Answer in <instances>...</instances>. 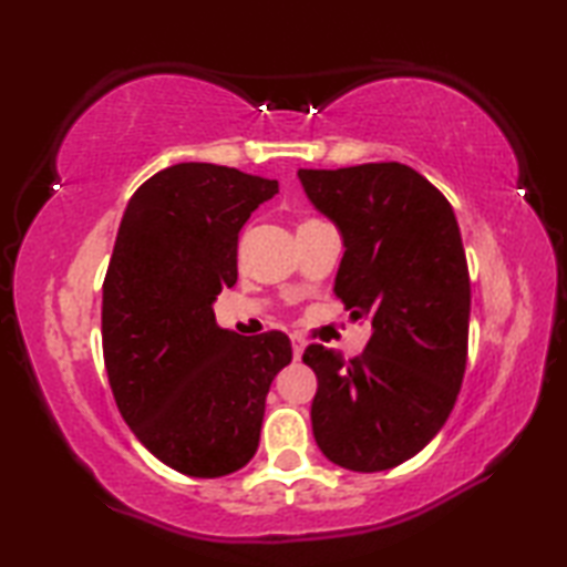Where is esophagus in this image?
<instances>
[{
    "instance_id": "esophagus-1",
    "label": "esophagus",
    "mask_w": 567,
    "mask_h": 567,
    "mask_svg": "<svg viewBox=\"0 0 567 567\" xmlns=\"http://www.w3.org/2000/svg\"><path fill=\"white\" fill-rule=\"evenodd\" d=\"M302 350H305V340L300 338V334H292V354H295V360L302 358Z\"/></svg>"
}]
</instances>
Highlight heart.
<instances>
[{
    "label": "heart",
    "mask_w": 567,
    "mask_h": 567,
    "mask_svg": "<svg viewBox=\"0 0 567 567\" xmlns=\"http://www.w3.org/2000/svg\"><path fill=\"white\" fill-rule=\"evenodd\" d=\"M305 223H310V219H305Z\"/></svg>",
    "instance_id": "obj_1"
}]
</instances>
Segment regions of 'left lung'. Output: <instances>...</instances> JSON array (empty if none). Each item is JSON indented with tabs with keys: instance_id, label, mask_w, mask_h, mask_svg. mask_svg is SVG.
<instances>
[{
	"instance_id": "1",
	"label": "left lung",
	"mask_w": 567,
	"mask_h": 567,
	"mask_svg": "<svg viewBox=\"0 0 567 567\" xmlns=\"http://www.w3.org/2000/svg\"><path fill=\"white\" fill-rule=\"evenodd\" d=\"M307 197L340 227L334 295L370 322L358 358L312 342V433L322 455L378 473L417 455L457 400L467 364L470 272L453 205L400 162L300 169Z\"/></svg>"
}]
</instances>
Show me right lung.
Masks as SVG:
<instances>
[{
    "instance_id": "right-lung-1",
    "label": "right lung",
    "mask_w": 567,
    "mask_h": 567,
    "mask_svg": "<svg viewBox=\"0 0 567 567\" xmlns=\"http://www.w3.org/2000/svg\"><path fill=\"white\" fill-rule=\"evenodd\" d=\"M277 179L182 162L130 197L102 285V352L134 437L172 470L219 477L260 445L265 398L292 360L280 330H219L213 302L237 282V239Z\"/></svg>"
}]
</instances>
